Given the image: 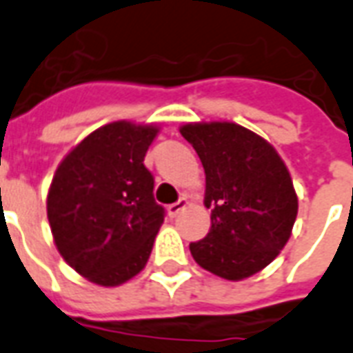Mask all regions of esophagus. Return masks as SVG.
Segmentation results:
<instances>
[{
  "mask_svg": "<svg viewBox=\"0 0 353 353\" xmlns=\"http://www.w3.org/2000/svg\"><path fill=\"white\" fill-rule=\"evenodd\" d=\"M187 205H189V200H187V196H181L176 203H170V205H168V215L174 219V216L179 215V211H183Z\"/></svg>",
  "mask_w": 353,
  "mask_h": 353,
  "instance_id": "obj_1",
  "label": "esophagus"
}]
</instances>
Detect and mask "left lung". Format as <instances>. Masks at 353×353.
Returning a JSON list of instances; mask_svg holds the SVG:
<instances>
[{"label":"left lung","instance_id":"8db88e82","mask_svg":"<svg viewBox=\"0 0 353 353\" xmlns=\"http://www.w3.org/2000/svg\"><path fill=\"white\" fill-rule=\"evenodd\" d=\"M179 132L202 161L211 210L210 232L190 243V254L226 281L252 276L279 256L296 223L286 164L268 140L237 123H187Z\"/></svg>","mask_w":353,"mask_h":353}]
</instances>
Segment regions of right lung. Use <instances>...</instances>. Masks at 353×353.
I'll return each mask as SVG.
<instances>
[{"label": "right lung", "mask_w": 353, "mask_h": 353, "mask_svg": "<svg viewBox=\"0 0 353 353\" xmlns=\"http://www.w3.org/2000/svg\"><path fill=\"white\" fill-rule=\"evenodd\" d=\"M153 123L114 121L65 155L52 179L46 213L59 254L99 286H119L145 268L164 210L153 198L143 157Z\"/></svg>", "instance_id": "right-lung-1"}]
</instances>
